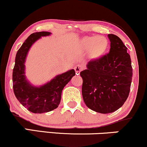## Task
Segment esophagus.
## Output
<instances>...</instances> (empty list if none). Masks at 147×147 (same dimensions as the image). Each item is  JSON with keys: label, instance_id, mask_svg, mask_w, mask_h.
I'll list each match as a JSON object with an SVG mask.
<instances>
[{"label": "esophagus", "instance_id": "esophagus-1", "mask_svg": "<svg viewBox=\"0 0 147 147\" xmlns=\"http://www.w3.org/2000/svg\"><path fill=\"white\" fill-rule=\"evenodd\" d=\"M74 69H75L76 74H77V75H79V74L80 73V72L82 70V69H83V67H82V65H81V64H77L75 66V68H74Z\"/></svg>", "mask_w": 147, "mask_h": 147}]
</instances>
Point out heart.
Listing matches in <instances>:
<instances>
[{"label": "heart", "instance_id": "b5f03b06", "mask_svg": "<svg viewBox=\"0 0 147 147\" xmlns=\"http://www.w3.org/2000/svg\"><path fill=\"white\" fill-rule=\"evenodd\" d=\"M82 45L84 50H90L91 55L96 57L100 56L106 51L108 47V41L102 36H88L82 39Z\"/></svg>", "mask_w": 147, "mask_h": 147}]
</instances>
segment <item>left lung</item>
I'll return each instance as SVG.
<instances>
[{"label": "left lung", "instance_id": "1", "mask_svg": "<svg viewBox=\"0 0 147 147\" xmlns=\"http://www.w3.org/2000/svg\"><path fill=\"white\" fill-rule=\"evenodd\" d=\"M109 53L88 62L80 72L83 79L82 97L91 110L106 114L122 107L129 96L133 69L127 48L114 34H108Z\"/></svg>", "mask_w": 147, "mask_h": 147}]
</instances>
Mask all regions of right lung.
<instances>
[{"label": "right lung", "mask_w": 147, "mask_h": 147, "mask_svg": "<svg viewBox=\"0 0 147 147\" xmlns=\"http://www.w3.org/2000/svg\"><path fill=\"white\" fill-rule=\"evenodd\" d=\"M51 34L39 32L30 34L18 50L15 58L12 74L14 95L22 105L34 113H43L57 109L60 104L63 88L75 75L74 69L69 70L39 86H34L27 79L25 63L30 48L42 36Z\"/></svg>", "instance_id": "add662e5"}]
</instances>
